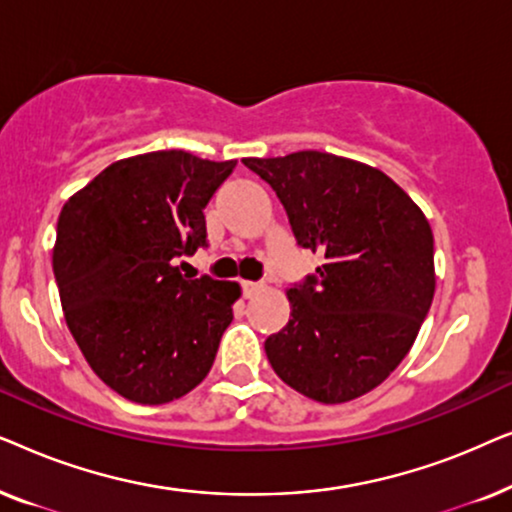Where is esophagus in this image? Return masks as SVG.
Instances as JSON below:
<instances>
[{
	"label": "esophagus",
	"mask_w": 512,
	"mask_h": 512,
	"mask_svg": "<svg viewBox=\"0 0 512 512\" xmlns=\"http://www.w3.org/2000/svg\"><path fill=\"white\" fill-rule=\"evenodd\" d=\"M242 291H244V298H251V296H256L258 291H263V284L261 282H242Z\"/></svg>",
	"instance_id": "1"
}]
</instances>
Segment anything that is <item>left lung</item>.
Instances as JSON below:
<instances>
[{
	"instance_id": "left-lung-1",
	"label": "left lung",
	"mask_w": 512,
	"mask_h": 512,
	"mask_svg": "<svg viewBox=\"0 0 512 512\" xmlns=\"http://www.w3.org/2000/svg\"><path fill=\"white\" fill-rule=\"evenodd\" d=\"M277 193L298 247L324 256L286 291L282 331L265 340L275 373L319 403H345L382 384L429 314L433 233L387 174L321 151L244 158Z\"/></svg>"
}]
</instances>
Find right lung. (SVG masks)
<instances>
[{
  "mask_svg": "<svg viewBox=\"0 0 512 512\" xmlns=\"http://www.w3.org/2000/svg\"><path fill=\"white\" fill-rule=\"evenodd\" d=\"M235 165L144 153L109 165L62 207L53 272L67 326L95 375L128 401L170 403L212 368L240 286L181 275L177 258L207 247L205 207Z\"/></svg>",
  "mask_w": 512,
  "mask_h": 512,
  "instance_id": "1",
  "label": "right lung"
}]
</instances>
